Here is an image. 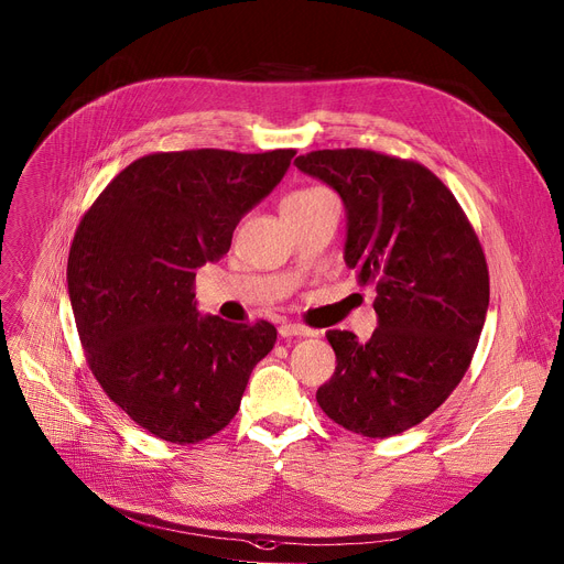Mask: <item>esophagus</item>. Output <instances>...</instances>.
<instances>
[{"instance_id": "34e87169", "label": "esophagus", "mask_w": 564, "mask_h": 564, "mask_svg": "<svg viewBox=\"0 0 564 564\" xmlns=\"http://www.w3.org/2000/svg\"><path fill=\"white\" fill-rule=\"evenodd\" d=\"M318 333L314 327H307L303 323H282L280 337H316Z\"/></svg>"}]
</instances>
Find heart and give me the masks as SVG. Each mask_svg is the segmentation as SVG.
Wrapping results in <instances>:
<instances>
[{"instance_id": "heart-1", "label": "heart", "mask_w": 564, "mask_h": 564, "mask_svg": "<svg viewBox=\"0 0 564 564\" xmlns=\"http://www.w3.org/2000/svg\"><path fill=\"white\" fill-rule=\"evenodd\" d=\"M327 195H333L323 186H303L291 191L284 200H282V214H291V212H305L314 205H318L321 200H325Z\"/></svg>"}]
</instances>
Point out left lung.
Listing matches in <instances>:
<instances>
[{
  "label": "left lung",
  "mask_w": 564,
  "mask_h": 564,
  "mask_svg": "<svg viewBox=\"0 0 564 564\" xmlns=\"http://www.w3.org/2000/svg\"><path fill=\"white\" fill-rule=\"evenodd\" d=\"M293 163L341 195L346 263L378 293L369 341L348 329L325 335L337 369L316 401L350 433H405L448 399L476 352L489 305L476 229L446 184L416 161L346 148Z\"/></svg>",
  "instance_id": "obj_1"
}]
</instances>
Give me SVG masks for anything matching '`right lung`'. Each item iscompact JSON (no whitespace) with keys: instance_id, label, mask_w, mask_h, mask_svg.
Wrapping results in <instances>:
<instances>
[{"instance_id":"obj_1","label":"right lung","mask_w":564,"mask_h":564,"mask_svg":"<svg viewBox=\"0 0 564 564\" xmlns=\"http://www.w3.org/2000/svg\"><path fill=\"white\" fill-rule=\"evenodd\" d=\"M295 150L154 152L129 163L79 220L68 291L99 387L150 435L197 444L235 419L278 339L269 321L195 310V269L284 177Z\"/></svg>"}]
</instances>
